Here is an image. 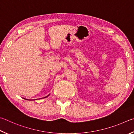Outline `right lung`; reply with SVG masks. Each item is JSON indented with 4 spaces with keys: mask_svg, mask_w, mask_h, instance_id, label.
Instances as JSON below:
<instances>
[{
    "mask_svg": "<svg viewBox=\"0 0 134 134\" xmlns=\"http://www.w3.org/2000/svg\"><path fill=\"white\" fill-rule=\"evenodd\" d=\"M49 95H48V96H46V97H44V98H46V97H48ZM24 99H26V100H31V99H25V98H24ZM34 100H35V99H34Z\"/></svg>",
    "mask_w": 134,
    "mask_h": 134,
    "instance_id": "right-lung-1",
    "label": "right lung"
}]
</instances>
